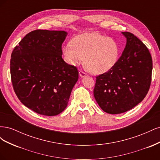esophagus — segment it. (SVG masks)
Here are the masks:
<instances>
[{"mask_svg": "<svg viewBox=\"0 0 160 160\" xmlns=\"http://www.w3.org/2000/svg\"><path fill=\"white\" fill-rule=\"evenodd\" d=\"M79 76H80L81 77H85L87 76V74L85 73V72H84L83 71H79Z\"/></svg>", "mask_w": 160, "mask_h": 160, "instance_id": "obj_1", "label": "esophagus"}]
</instances>
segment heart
Instances as JSON below:
<instances>
[{"instance_id":"b5f03b06","label":"heart","mask_w":160,"mask_h":160,"mask_svg":"<svg viewBox=\"0 0 160 160\" xmlns=\"http://www.w3.org/2000/svg\"><path fill=\"white\" fill-rule=\"evenodd\" d=\"M71 43L62 47V54L67 63L75 66L83 61L91 73L102 74L117 62L119 47L112 38L97 32H86L76 36Z\"/></svg>"}]
</instances>
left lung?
I'll list each match as a JSON object with an SVG mask.
<instances>
[{
    "mask_svg": "<svg viewBox=\"0 0 160 160\" xmlns=\"http://www.w3.org/2000/svg\"><path fill=\"white\" fill-rule=\"evenodd\" d=\"M126 45L115 65L96 77L93 90L99 107L109 114L132 109L146 96L152 81V59L146 46L129 32Z\"/></svg>",
    "mask_w": 160,
    "mask_h": 160,
    "instance_id": "8db88e82",
    "label": "left lung"
}]
</instances>
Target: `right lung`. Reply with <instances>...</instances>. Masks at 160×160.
I'll list each match as a JSON object with an SVG mask.
<instances>
[{
    "instance_id": "1",
    "label": "right lung",
    "mask_w": 160,
    "mask_h": 160,
    "mask_svg": "<svg viewBox=\"0 0 160 160\" xmlns=\"http://www.w3.org/2000/svg\"><path fill=\"white\" fill-rule=\"evenodd\" d=\"M64 31L35 30L28 33L14 48L11 75L21 102L46 116L59 115L67 108L79 78L75 67L62 58Z\"/></svg>"
}]
</instances>
